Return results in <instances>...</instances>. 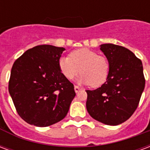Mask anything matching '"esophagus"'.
Masks as SVG:
<instances>
[{
    "instance_id": "1",
    "label": "esophagus",
    "mask_w": 150,
    "mask_h": 150,
    "mask_svg": "<svg viewBox=\"0 0 150 150\" xmlns=\"http://www.w3.org/2000/svg\"><path fill=\"white\" fill-rule=\"evenodd\" d=\"M80 90H81V88H79V87H78V86H76V85H75V92L77 93V92H79V91H80Z\"/></svg>"
}]
</instances>
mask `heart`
<instances>
[{
	"mask_svg": "<svg viewBox=\"0 0 150 150\" xmlns=\"http://www.w3.org/2000/svg\"><path fill=\"white\" fill-rule=\"evenodd\" d=\"M60 71L67 79H72L79 74V82L92 88L100 87L107 81L110 65L108 59L92 50L81 48L72 51L69 57L59 60Z\"/></svg>",
	"mask_w": 150,
	"mask_h": 150,
	"instance_id": "obj_1",
	"label": "heart"
}]
</instances>
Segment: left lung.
Segmentation results:
<instances>
[{
  "label": "left lung",
  "instance_id": "obj_1",
  "mask_svg": "<svg viewBox=\"0 0 150 150\" xmlns=\"http://www.w3.org/2000/svg\"><path fill=\"white\" fill-rule=\"evenodd\" d=\"M110 65L107 81L96 90H87L86 107L90 116L108 125H118L132 116L145 88L143 66L125 47L102 44Z\"/></svg>",
  "mask_w": 150,
  "mask_h": 150
}]
</instances>
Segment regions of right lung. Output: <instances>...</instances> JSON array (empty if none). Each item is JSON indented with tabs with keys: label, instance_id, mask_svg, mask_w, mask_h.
Segmentation results:
<instances>
[{
	"label": "right lung",
	"instance_id": "1",
	"mask_svg": "<svg viewBox=\"0 0 150 150\" xmlns=\"http://www.w3.org/2000/svg\"><path fill=\"white\" fill-rule=\"evenodd\" d=\"M64 50L50 45L34 46L12 67L8 91L18 115L30 125H51L68 112L75 92L59 69Z\"/></svg>",
	"mask_w": 150,
	"mask_h": 150
}]
</instances>
